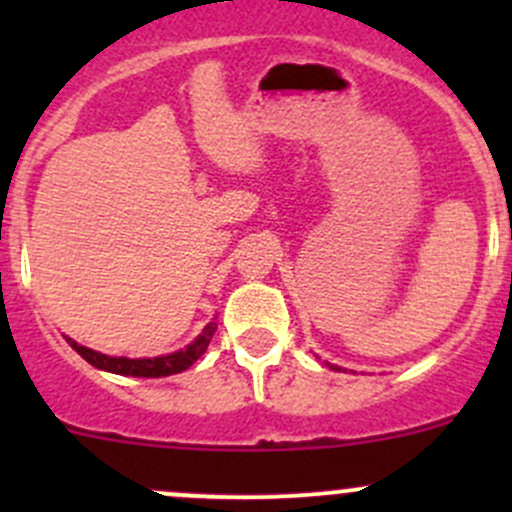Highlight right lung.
I'll use <instances>...</instances> for the list:
<instances>
[{
    "mask_svg": "<svg viewBox=\"0 0 512 512\" xmlns=\"http://www.w3.org/2000/svg\"><path fill=\"white\" fill-rule=\"evenodd\" d=\"M215 334V322H210L208 327L203 329L198 339H195L190 347L180 349V352L168 354V356H156V359H126V356H106L98 354L94 349L81 347L76 344L74 339L66 337V342L76 349L91 366L103 371H111V374H121V376H146V379H158V376H170V374H180L188 366H193V361H198L200 356L205 354L208 349L210 339Z\"/></svg>",
    "mask_w": 512,
    "mask_h": 512,
    "instance_id": "obj_1",
    "label": "right lung"
}]
</instances>
